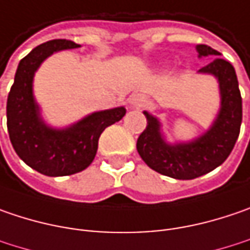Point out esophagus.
I'll return each instance as SVG.
<instances>
[{"instance_id": "34e87169", "label": "esophagus", "mask_w": 250, "mask_h": 250, "mask_svg": "<svg viewBox=\"0 0 250 250\" xmlns=\"http://www.w3.org/2000/svg\"><path fill=\"white\" fill-rule=\"evenodd\" d=\"M146 106V99L143 95H131L128 99V107L139 110L141 107Z\"/></svg>"}]
</instances>
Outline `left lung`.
<instances>
[{
	"label": "left lung",
	"mask_w": 250,
	"mask_h": 250,
	"mask_svg": "<svg viewBox=\"0 0 250 250\" xmlns=\"http://www.w3.org/2000/svg\"><path fill=\"white\" fill-rule=\"evenodd\" d=\"M198 58L216 56L198 73L212 75L219 83L221 107L211 127L191 141L168 143L160 120L144 111L147 127L137 140L143 161L157 172L175 180H194L219 167L230 154L242 123V97L233 66L208 45H197Z\"/></svg>",
	"instance_id": "left-lung-1"
}]
</instances>
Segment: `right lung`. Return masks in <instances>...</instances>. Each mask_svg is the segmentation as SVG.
I'll return each mask as SVG.
<instances>
[{"label":"right lung","mask_w":250,"mask_h":250,"mask_svg":"<svg viewBox=\"0 0 250 250\" xmlns=\"http://www.w3.org/2000/svg\"><path fill=\"white\" fill-rule=\"evenodd\" d=\"M81 45L53 39L34 48L21 59L7 100V127L15 153L26 166L48 177L81 172L95 160L103 130L125 114L123 106L95 111L73 125L55 128L42 119L34 96V76L42 62L55 52Z\"/></svg>","instance_id":"1"}]
</instances>
